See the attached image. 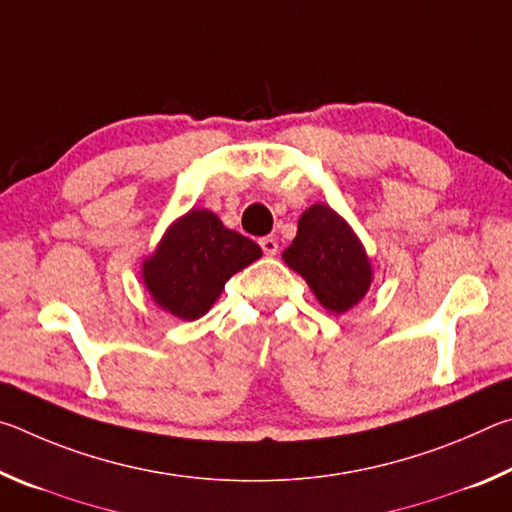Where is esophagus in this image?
<instances>
[{
	"mask_svg": "<svg viewBox=\"0 0 512 512\" xmlns=\"http://www.w3.org/2000/svg\"><path fill=\"white\" fill-rule=\"evenodd\" d=\"M259 246H262L264 255H275L277 253V241L273 237H262V239H259Z\"/></svg>",
	"mask_w": 512,
	"mask_h": 512,
	"instance_id": "1",
	"label": "esophagus"
}]
</instances>
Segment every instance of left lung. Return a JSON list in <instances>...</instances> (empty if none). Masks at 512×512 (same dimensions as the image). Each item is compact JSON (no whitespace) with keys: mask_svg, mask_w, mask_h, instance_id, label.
<instances>
[{"mask_svg":"<svg viewBox=\"0 0 512 512\" xmlns=\"http://www.w3.org/2000/svg\"><path fill=\"white\" fill-rule=\"evenodd\" d=\"M282 259L305 277L329 314H345L359 305L372 284V262L357 232L325 203L302 212L298 235Z\"/></svg>","mask_w":512,"mask_h":512,"instance_id":"1","label":"left lung"}]
</instances>
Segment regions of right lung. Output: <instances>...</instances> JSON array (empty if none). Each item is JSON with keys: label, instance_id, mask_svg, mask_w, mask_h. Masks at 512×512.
Wrapping results in <instances>:
<instances>
[{"label": "right lung", "instance_id": "obj_1", "mask_svg": "<svg viewBox=\"0 0 512 512\" xmlns=\"http://www.w3.org/2000/svg\"><path fill=\"white\" fill-rule=\"evenodd\" d=\"M262 257L253 239L225 228L210 210L178 216L142 262L151 300L180 320H196L221 298L225 282Z\"/></svg>", "mask_w": 512, "mask_h": 512}]
</instances>
